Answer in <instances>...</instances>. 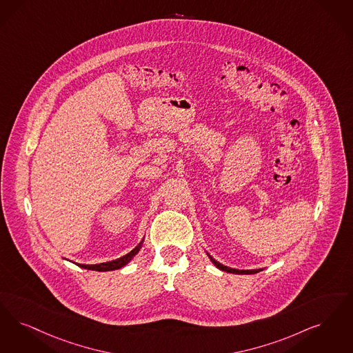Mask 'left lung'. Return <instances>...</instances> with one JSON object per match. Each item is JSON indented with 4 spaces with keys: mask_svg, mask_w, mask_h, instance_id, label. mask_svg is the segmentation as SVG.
<instances>
[{
    "mask_svg": "<svg viewBox=\"0 0 353 353\" xmlns=\"http://www.w3.org/2000/svg\"><path fill=\"white\" fill-rule=\"evenodd\" d=\"M209 257H210V260L212 261V264L216 267V268L221 269V270H225V272H228V273H235V274H254V273H257V272H260L261 269H252V270H239V269H232L228 268L226 265H222L221 263H218L216 260H214L210 254H208Z\"/></svg>",
    "mask_w": 353,
    "mask_h": 353,
    "instance_id": "1",
    "label": "left lung"
}]
</instances>
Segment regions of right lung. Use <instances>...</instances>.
Listing matches in <instances>:
<instances>
[{
	"label": "right lung",
	"instance_id": "obj_1",
	"mask_svg": "<svg viewBox=\"0 0 353 353\" xmlns=\"http://www.w3.org/2000/svg\"><path fill=\"white\" fill-rule=\"evenodd\" d=\"M141 243H143V241H141ZM141 243L138 247H135L131 252H128V254H125V256H122V257H119V259H117V260H113V261L101 263V264H94V265H85V264H77V265L81 267V268L89 269V270H99V272H108V270H115V269L122 268V267L126 265L127 263H128L135 254L139 252Z\"/></svg>",
	"mask_w": 353,
	"mask_h": 353
}]
</instances>
